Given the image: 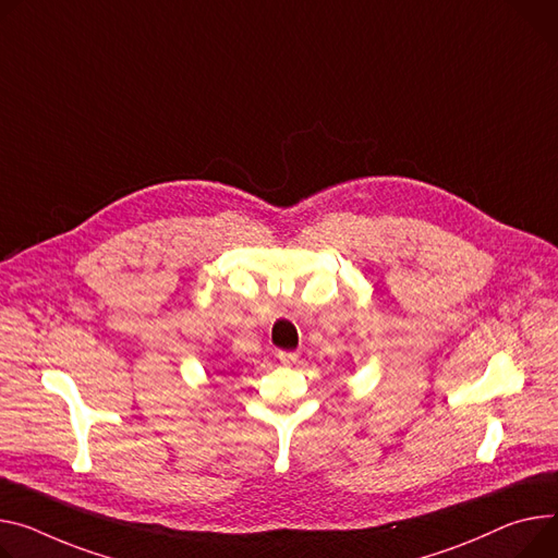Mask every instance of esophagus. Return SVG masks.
Wrapping results in <instances>:
<instances>
[{
	"label": "esophagus",
	"mask_w": 558,
	"mask_h": 558,
	"mask_svg": "<svg viewBox=\"0 0 558 558\" xmlns=\"http://www.w3.org/2000/svg\"><path fill=\"white\" fill-rule=\"evenodd\" d=\"M277 357H279V362H281V364L290 366V364H294V362L299 360V353H296V351H279V353H277Z\"/></svg>",
	"instance_id": "1"
}]
</instances>
